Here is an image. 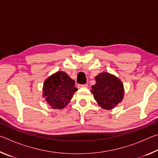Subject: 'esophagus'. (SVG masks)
Listing matches in <instances>:
<instances>
[{
  "instance_id": "obj_1",
  "label": "esophagus",
  "mask_w": 158,
  "mask_h": 158,
  "mask_svg": "<svg viewBox=\"0 0 158 158\" xmlns=\"http://www.w3.org/2000/svg\"><path fill=\"white\" fill-rule=\"evenodd\" d=\"M80 86L81 88H88V85L87 84H83V85H80Z\"/></svg>"
}]
</instances>
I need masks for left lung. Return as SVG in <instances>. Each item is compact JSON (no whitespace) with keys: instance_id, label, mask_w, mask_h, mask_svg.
<instances>
[{"instance_id":"1","label":"left lung","mask_w":158,"mask_h":158,"mask_svg":"<svg viewBox=\"0 0 158 158\" xmlns=\"http://www.w3.org/2000/svg\"><path fill=\"white\" fill-rule=\"evenodd\" d=\"M95 79L90 93L101 108L110 110L121 102L125 90L121 79L109 73H100Z\"/></svg>"}]
</instances>
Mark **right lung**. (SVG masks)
I'll list each match as a JSON object with an SVG mask.
<instances>
[{
  "label": "right lung",
  "mask_w": 158,
  "mask_h": 158,
  "mask_svg": "<svg viewBox=\"0 0 158 158\" xmlns=\"http://www.w3.org/2000/svg\"><path fill=\"white\" fill-rule=\"evenodd\" d=\"M75 81L65 72L58 71L45 79L42 97L51 108L63 109L68 105L77 89Z\"/></svg>",
  "instance_id": "obj_1"
}]
</instances>
